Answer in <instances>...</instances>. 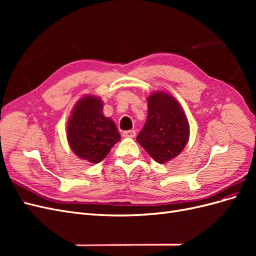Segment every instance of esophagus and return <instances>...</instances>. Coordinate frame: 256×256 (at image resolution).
<instances>
[{
	"label": "esophagus",
	"instance_id": "obj_1",
	"mask_svg": "<svg viewBox=\"0 0 256 256\" xmlns=\"http://www.w3.org/2000/svg\"><path fill=\"white\" fill-rule=\"evenodd\" d=\"M124 138H134L136 136V131L134 130H127L122 132Z\"/></svg>",
	"mask_w": 256,
	"mask_h": 256
}]
</instances>
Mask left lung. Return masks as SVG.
Masks as SVG:
<instances>
[{
  "label": "left lung",
  "mask_w": 256,
  "mask_h": 256,
  "mask_svg": "<svg viewBox=\"0 0 256 256\" xmlns=\"http://www.w3.org/2000/svg\"><path fill=\"white\" fill-rule=\"evenodd\" d=\"M148 115L136 141L158 164L178 156L189 140V122L177 100L164 92L147 98Z\"/></svg>",
  "instance_id": "8db88e82"
}]
</instances>
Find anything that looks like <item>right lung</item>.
<instances>
[{
    "instance_id": "right-lung-1",
    "label": "right lung",
    "mask_w": 256,
    "mask_h": 256,
    "mask_svg": "<svg viewBox=\"0 0 256 256\" xmlns=\"http://www.w3.org/2000/svg\"><path fill=\"white\" fill-rule=\"evenodd\" d=\"M102 99L81 98L68 120L67 140L72 152L90 164L102 161L120 140L114 122L102 114Z\"/></svg>"
}]
</instances>
